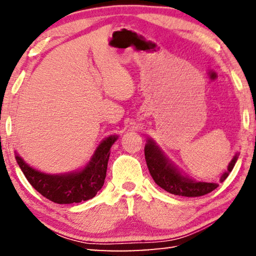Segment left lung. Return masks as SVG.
<instances>
[{"mask_svg": "<svg viewBox=\"0 0 256 256\" xmlns=\"http://www.w3.org/2000/svg\"><path fill=\"white\" fill-rule=\"evenodd\" d=\"M144 156L146 166H148L150 175L152 176L156 184L164 190H167L168 193L180 196L196 198L206 196V194L212 192V190L218 188L216 183L198 182L182 174L151 138H149L148 144L144 146ZM237 158L238 154H236L235 157L229 162L227 170L222 174L220 182H224L230 174L237 162Z\"/></svg>", "mask_w": 256, "mask_h": 256, "instance_id": "left-lung-1", "label": "left lung"}]
</instances>
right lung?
<instances>
[{
  "mask_svg": "<svg viewBox=\"0 0 256 256\" xmlns=\"http://www.w3.org/2000/svg\"><path fill=\"white\" fill-rule=\"evenodd\" d=\"M118 140L116 136L102 141L84 168L68 174L50 175L30 167L16 152V160L32 188L42 196L58 204L79 203L96 196L105 182L110 148Z\"/></svg>",
  "mask_w": 256,
  "mask_h": 256,
  "instance_id": "add662e5",
  "label": "right lung"
}]
</instances>
